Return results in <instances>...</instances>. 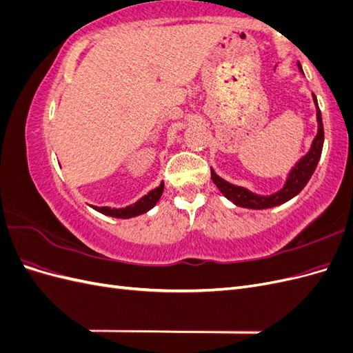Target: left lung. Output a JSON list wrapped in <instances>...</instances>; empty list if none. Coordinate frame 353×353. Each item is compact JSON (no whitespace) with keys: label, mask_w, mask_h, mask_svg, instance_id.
<instances>
[{"label":"left lung","mask_w":353,"mask_h":353,"mask_svg":"<svg viewBox=\"0 0 353 353\" xmlns=\"http://www.w3.org/2000/svg\"><path fill=\"white\" fill-rule=\"evenodd\" d=\"M299 68L302 69L301 63H299ZM314 101L316 105V121H318V134L315 137V140L312 143L311 150L309 153L299 160V163L292 169L290 175L287 178V183L283 187V190L276 191L275 194L271 196H258L254 193H250L249 190H245L243 187L232 185L227 181H223L219 178L215 172L212 170V179L213 183L216 184V187L221 190V193L225 196L228 200L232 203H236L237 206L241 208H249V209H268L274 208L285 203L287 200L293 199L296 194L301 193V191L305 188L307 184V181L311 179L314 170L319 162V157H321L323 153V144H324V126H323V116L321 110L318 108L316 97L314 94Z\"/></svg>","instance_id":"left-lung-1"}]
</instances>
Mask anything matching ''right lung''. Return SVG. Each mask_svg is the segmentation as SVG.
<instances>
[{
  "label": "right lung",
  "instance_id": "obj_1",
  "mask_svg": "<svg viewBox=\"0 0 353 353\" xmlns=\"http://www.w3.org/2000/svg\"><path fill=\"white\" fill-rule=\"evenodd\" d=\"M163 193V183L160 184L157 188L152 190L150 193L147 196H144L143 199L138 200L134 205L128 206V208H122V209H110V208H97V206H92L95 210H99L104 215H109V216H114V218H132L137 215H141V213L150 210L157 200L160 199Z\"/></svg>",
  "mask_w": 353,
  "mask_h": 353
}]
</instances>
